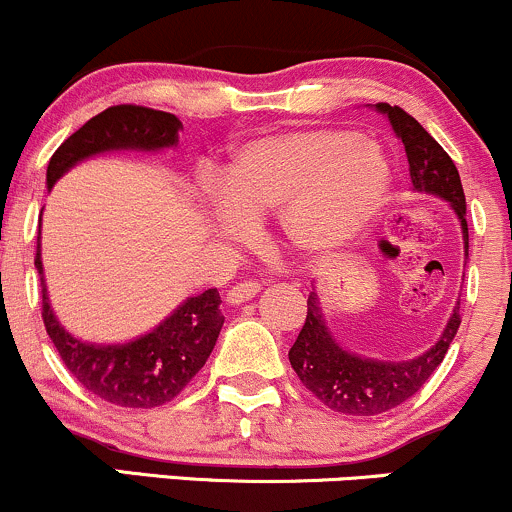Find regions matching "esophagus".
<instances>
[{
  "instance_id": "obj_1",
  "label": "esophagus",
  "mask_w": 512,
  "mask_h": 512,
  "mask_svg": "<svg viewBox=\"0 0 512 512\" xmlns=\"http://www.w3.org/2000/svg\"><path fill=\"white\" fill-rule=\"evenodd\" d=\"M257 293H260V284H257V281H240V284L228 289L226 301L231 305H238V303L250 301V298H255Z\"/></svg>"
}]
</instances>
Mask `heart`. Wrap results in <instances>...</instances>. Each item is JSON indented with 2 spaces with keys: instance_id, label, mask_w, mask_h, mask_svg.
Instances as JSON below:
<instances>
[{
  "instance_id": "b5f03b06",
  "label": "heart",
  "mask_w": 512,
  "mask_h": 512,
  "mask_svg": "<svg viewBox=\"0 0 512 512\" xmlns=\"http://www.w3.org/2000/svg\"><path fill=\"white\" fill-rule=\"evenodd\" d=\"M211 207L221 236H248L250 221L276 211L291 248H342L383 207L390 166L378 144L334 127L296 129L245 144L216 175Z\"/></svg>"
}]
</instances>
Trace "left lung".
Wrapping results in <instances>:
<instances>
[{"label":"left lung","instance_id":"1","mask_svg":"<svg viewBox=\"0 0 512 512\" xmlns=\"http://www.w3.org/2000/svg\"><path fill=\"white\" fill-rule=\"evenodd\" d=\"M375 108L390 117L392 129L402 139L409 161L411 185L419 192L438 195L452 204V209L462 221L464 250H469L467 204H464L460 173H457L452 158L399 105L378 103ZM460 322V303H457L438 344L414 361L387 363L373 361V358H358L334 342L325 325L317 293L310 291L308 315H305L303 330L298 334L296 344L291 346L289 361L301 383L325 407L349 416H375L399 407L424 387L433 370L443 363L445 354H448V346L455 339Z\"/></svg>","mask_w":512,"mask_h":512}]
</instances>
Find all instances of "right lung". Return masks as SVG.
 I'll return each instance as SVG.
<instances>
[{"mask_svg":"<svg viewBox=\"0 0 512 512\" xmlns=\"http://www.w3.org/2000/svg\"><path fill=\"white\" fill-rule=\"evenodd\" d=\"M180 120L144 105H113L79 127L60 144L48 163V187L74 163L113 149L156 151L178 142ZM35 267L43 293V322L69 373L91 395L127 409H151L170 402L199 373L219 339L223 315L221 296L209 289L187 298L154 332L129 344L98 346L74 339L52 315L43 284L40 240Z\"/></svg>","mask_w":512,"mask_h":512,"instance_id":"1","label":"right lung"}]
</instances>
